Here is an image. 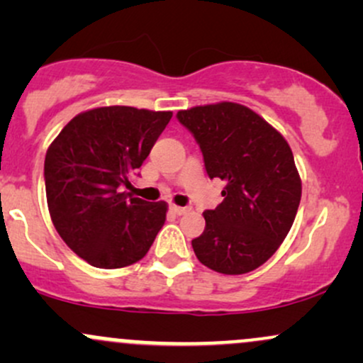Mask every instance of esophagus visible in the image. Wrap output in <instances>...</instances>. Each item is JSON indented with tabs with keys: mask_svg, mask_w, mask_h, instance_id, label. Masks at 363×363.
<instances>
[{
	"mask_svg": "<svg viewBox=\"0 0 363 363\" xmlns=\"http://www.w3.org/2000/svg\"><path fill=\"white\" fill-rule=\"evenodd\" d=\"M170 210H172L174 213H176V215H186V213H189L191 208H189V206H177V205H170Z\"/></svg>",
	"mask_w": 363,
	"mask_h": 363,
	"instance_id": "obj_1",
	"label": "esophagus"
}]
</instances>
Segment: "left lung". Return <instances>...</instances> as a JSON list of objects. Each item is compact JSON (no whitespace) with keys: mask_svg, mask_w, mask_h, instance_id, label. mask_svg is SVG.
Returning <instances> with one entry per match:
<instances>
[{"mask_svg":"<svg viewBox=\"0 0 363 363\" xmlns=\"http://www.w3.org/2000/svg\"><path fill=\"white\" fill-rule=\"evenodd\" d=\"M199 145L210 179H222L223 201L206 210L196 257L213 272L244 274L264 264L290 232L302 184L294 153L261 116L234 102L177 112Z\"/></svg>","mask_w":363,"mask_h":363,"instance_id":"obj_1","label":"left lung"}]
</instances>
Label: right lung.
<instances>
[{"instance_id":"right-lung-1","label":"right lung","mask_w":363,"mask_h":363,"mask_svg":"<svg viewBox=\"0 0 363 363\" xmlns=\"http://www.w3.org/2000/svg\"><path fill=\"white\" fill-rule=\"evenodd\" d=\"M170 118V111L99 107L74 116L45 153L54 227L95 268L140 261L164 225L167 203L133 198L123 189L131 186Z\"/></svg>"}]
</instances>
